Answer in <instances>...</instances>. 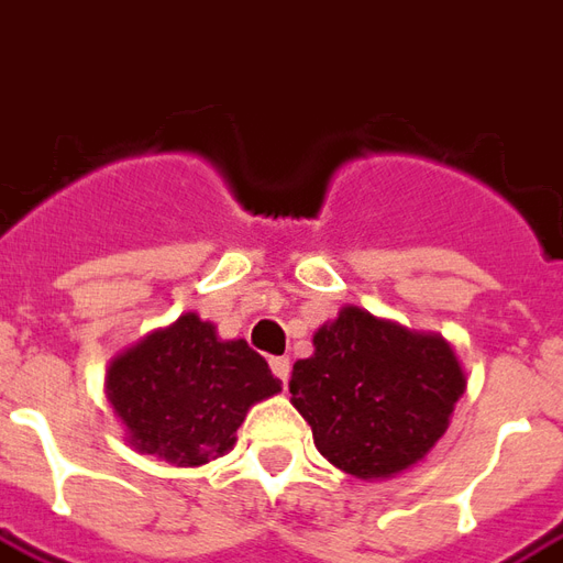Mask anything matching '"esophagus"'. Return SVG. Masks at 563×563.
I'll return each mask as SVG.
<instances>
[{
  "label": "esophagus",
  "instance_id": "obj_1",
  "mask_svg": "<svg viewBox=\"0 0 563 563\" xmlns=\"http://www.w3.org/2000/svg\"><path fill=\"white\" fill-rule=\"evenodd\" d=\"M271 371H274V377L286 383V379H289V371H292V367H289V358H286V355H277V358H271Z\"/></svg>",
  "mask_w": 563,
  "mask_h": 563
}]
</instances>
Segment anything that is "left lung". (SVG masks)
<instances>
[{
	"mask_svg": "<svg viewBox=\"0 0 563 563\" xmlns=\"http://www.w3.org/2000/svg\"><path fill=\"white\" fill-rule=\"evenodd\" d=\"M317 353L295 362L292 404L325 459L358 479L413 467L443 437L464 374L440 334L343 307L313 334Z\"/></svg>",
	"mask_w": 563,
	"mask_h": 563,
	"instance_id": "8db88e82",
	"label": "left lung"
}]
</instances>
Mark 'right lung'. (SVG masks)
<instances>
[{
    "instance_id": "add662e5",
    "label": "right lung",
    "mask_w": 563,
    "mask_h": 563,
    "mask_svg": "<svg viewBox=\"0 0 563 563\" xmlns=\"http://www.w3.org/2000/svg\"><path fill=\"white\" fill-rule=\"evenodd\" d=\"M277 391L280 379L256 350L220 341L196 313L147 334L108 367V401L129 443L184 467L225 455L246 410Z\"/></svg>"
}]
</instances>
